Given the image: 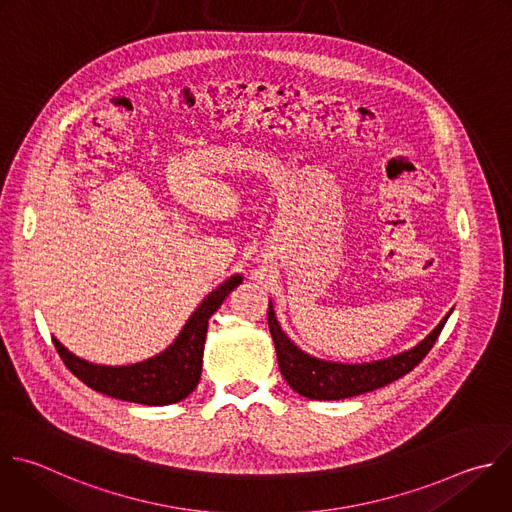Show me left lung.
<instances>
[{
    "label": "left lung",
    "mask_w": 512,
    "mask_h": 512,
    "mask_svg": "<svg viewBox=\"0 0 512 512\" xmlns=\"http://www.w3.org/2000/svg\"><path fill=\"white\" fill-rule=\"evenodd\" d=\"M448 315L414 350H408L388 360H380L372 364H354V366L315 360L305 352H301L281 331L271 305L267 311V321H269V331L277 352L279 370L285 382L297 394L309 400H344V398H354V396L384 388L394 380L412 372L436 344V339Z\"/></svg>",
    "instance_id": "left-lung-1"
}]
</instances>
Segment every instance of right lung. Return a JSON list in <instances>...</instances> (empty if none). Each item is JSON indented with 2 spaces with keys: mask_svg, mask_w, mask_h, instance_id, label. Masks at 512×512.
Listing matches in <instances>:
<instances>
[{
  "mask_svg": "<svg viewBox=\"0 0 512 512\" xmlns=\"http://www.w3.org/2000/svg\"><path fill=\"white\" fill-rule=\"evenodd\" d=\"M241 281L243 277L235 275L207 295L179 333L177 342L164 354L142 364L122 368L96 366L70 354L58 339H54V346L66 368L96 392L146 406L181 402L197 388L201 380L209 319Z\"/></svg>",
  "mask_w": 512,
  "mask_h": 512,
  "instance_id": "right-lung-1",
  "label": "right lung"
}]
</instances>
